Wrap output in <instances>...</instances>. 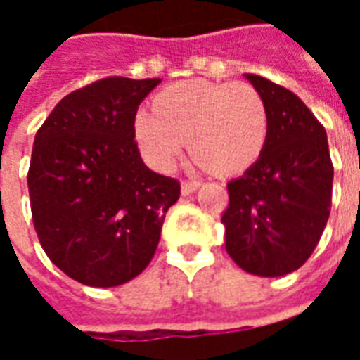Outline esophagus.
<instances>
[{
  "label": "esophagus",
  "instance_id": "esophagus-1",
  "mask_svg": "<svg viewBox=\"0 0 360 360\" xmlns=\"http://www.w3.org/2000/svg\"><path fill=\"white\" fill-rule=\"evenodd\" d=\"M198 187H200V183H196V181H183V183H181V193L185 196H188L193 195Z\"/></svg>",
  "mask_w": 360,
  "mask_h": 360
}]
</instances>
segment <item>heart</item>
<instances>
[{"label":"heart","instance_id":"heart-1","mask_svg":"<svg viewBox=\"0 0 360 360\" xmlns=\"http://www.w3.org/2000/svg\"><path fill=\"white\" fill-rule=\"evenodd\" d=\"M154 110L136 113L134 134L160 172L177 164L188 142L210 172L235 175L257 162L268 136L264 100L247 82H177L156 96Z\"/></svg>","mask_w":360,"mask_h":360}]
</instances>
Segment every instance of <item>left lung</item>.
<instances>
[{
  "label": "left lung",
  "instance_id": "1",
  "mask_svg": "<svg viewBox=\"0 0 360 360\" xmlns=\"http://www.w3.org/2000/svg\"><path fill=\"white\" fill-rule=\"evenodd\" d=\"M245 79L264 100L268 136L257 162L227 183L226 250L245 271L279 278L299 270L322 237L333 165L324 127L299 96L258 75Z\"/></svg>",
  "mask_w": 360,
  "mask_h": 360
}]
</instances>
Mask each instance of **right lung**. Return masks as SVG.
<instances>
[{"mask_svg":"<svg viewBox=\"0 0 360 360\" xmlns=\"http://www.w3.org/2000/svg\"><path fill=\"white\" fill-rule=\"evenodd\" d=\"M162 79L110 77L65 96L34 136L28 195L42 249L90 287H117L154 257L179 183L134 142L141 102Z\"/></svg>","mask_w":360,"mask_h":360,"instance_id":"obj_1","label":"right lung"}]
</instances>
